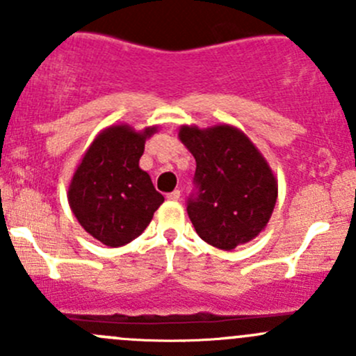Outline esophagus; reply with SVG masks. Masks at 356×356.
Returning a JSON list of instances; mask_svg holds the SVG:
<instances>
[{"label": "esophagus", "instance_id": "obj_1", "mask_svg": "<svg viewBox=\"0 0 356 356\" xmlns=\"http://www.w3.org/2000/svg\"><path fill=\"white\" fill-rule=\"evenodd\" d=\"M179 198H181V191H177V189H175V191H172V193H168V195H167V200L177 201Z\"/></svg>", "mask_w": 356, "mask_h": 356}]
</instances>
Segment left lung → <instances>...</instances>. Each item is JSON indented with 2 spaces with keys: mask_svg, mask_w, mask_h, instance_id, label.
Returning a JSON list of instances; mask_svg holds the SVG:
<instances>
[{
  "mask_svg": "<svg viewBox=\"0 0 356 356\" xmlns=\"http://www.w3.org/2000/svg\"><path fill=\"white\" fill-rule=\"evenodd\" d=\"M179 139L196 160L188 215L208 245L231 251L257 238L277 201V181L250 138L232 125H182Z\"/></svg>",
  "mask_w": 356,
  "mask_h": 356,
  "instance_id": "left-lung-1",
  "label": "left lung"
}]
</instances>
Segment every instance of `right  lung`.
<instances>
[{
    "label": "right lung",
    "instance_id": "1",
    "mask_svg": "<svg viewBox=\"0 0 356 356\" xmlns=\"http://www.w3.org/2000/svg\"><path fill=\"white\" fill-rule=\"evenodd\" d=\"M156 127L136 132L110 125L96 136L82 156L70 186L68 203L79 224L110 248L138 238L163 203L148 172L139 167L145 143Z\"/></svg>",
    "mask_w": 356,
    "mask_h": 356
}]
</instances>
